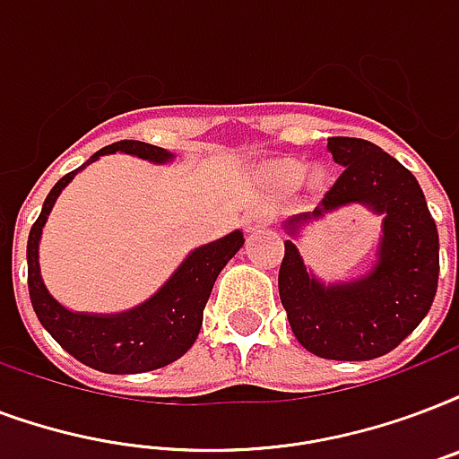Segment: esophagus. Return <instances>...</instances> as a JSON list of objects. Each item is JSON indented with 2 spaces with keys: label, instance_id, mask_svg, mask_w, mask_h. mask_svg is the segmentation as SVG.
<instances>
[{
  "label": "esophagus",
  "instance_id": "34e87169",
  "mask_svg": "<svg viewBox=\"0 0 459 459\" xmlns=\"http://www.w3.org/2000/svg\"><path fill=\"white\" fill-rule=\"evenodd\" d=\"M243 223H245V229H247V233H255V230L264 229V226L272 223V212H269V209H262V206L250 209V212L245 214Z\"/></svg>",
  "mask_w": 459,
  "mask_h": 459
}]
</instances>
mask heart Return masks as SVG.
I'll return each mask as SVG.
<instances>
[{
	"label": "heart",
	"instance_id": "heart-1",
	"mask_svg": "<svg viewBox=\"0 0 459 459\" xmlns=\"http://www.w3.org/2000/svg\"><path fill=\"white\" fill-rule=\"evenodd\" d=\"M300 173H303V170H300L299 163H293V160H286V163L279 166V175H281L284 183H296L300 178Z\"/></svg>",
	"mask_w": 459,
	"mask_h": 459
}]
</instances>
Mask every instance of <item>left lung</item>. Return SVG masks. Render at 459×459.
<instances>
[{"instance_id": "obj_1", "label": "left lung", "mask_w": 459, "mask_h": 459, "mask_svg": "<svg viewBox=\"0 0 459 459\" xmlns=\"http://www.w3.org/2000/svg\"><path fill=\"white\" fill-rule=\"evenodd\" d=\"M332 159L342 166L313 214L361 202L385 214L377 264L351 284L325 286L303 267L299 247L286 240L279 296L291 330L307 351L332 361H368L393 351L431 310L438 289V229L416 178L380 146L356 136H330Z\"/></svg>"}]
</instances>
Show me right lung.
I'll list each match as a JSON object with an SVG mask.
<instances>
[{
	"label": "right lung",
	"instance_id": "add662e5",
	"mask_svg": "<svg viewBox=\"0 0 459 459\" xmlns=\"http://www.w3.org/2000/svg\"><path fill=\"white\" fill-rule=\"evenodd\" d=\"M115 152L132 153L153 163H166L168 159H173V153H168L160 146L125 139L103 146L83 166ZM82 168L59 178L28 236V293L35 315L45 330L50 332L52 339L89 368L115 373V376L163 368L168 363L178 361L195 344L216 276L226 267V262L243 247V233L233 230L230 236L216 243L197 247L168 279V284L139 307L117 315L72 313L65 306H59L45 289L40 279V264H38V243L55 199Z\"/></svg>",
	"mask_w": 459,
	"mask_h": 459
}]
</instances>
